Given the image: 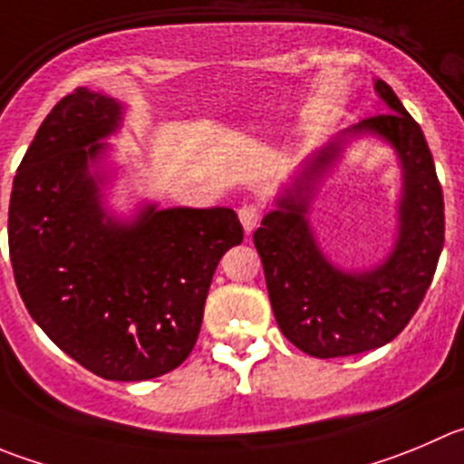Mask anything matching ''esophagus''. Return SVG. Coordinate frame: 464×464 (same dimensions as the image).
I'll use <instances>...</instances> for the list:
<instances>
[{"label": "esophagus", "instance_id": "obj_1", "mask_svg": "<svg viewBox=\"0 0 464 464\" xmlns=\"http://www.w3.org/2000/svg\"><path fill=\"white\" fill-rule=\"evenodd\" d=\"M239 220L241 225H244L246 232H253V229L257 227L259 220H262V209H259V205H255V202H246V205H241Z\"/></svg>", "mask_w": 464, "mask_h": 464}]
</instances>
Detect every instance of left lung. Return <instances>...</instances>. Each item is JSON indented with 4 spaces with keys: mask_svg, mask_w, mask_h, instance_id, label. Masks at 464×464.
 Returning <instances> with one entry per match:
<instances>
[{
    "mask_svg": "<svg viewBox=\"0 0 464 464\" xmlns=\"http://www.w3.org/2000/svg\"><path fill=\"white\" fill-rule=\"evenodd\" d=\"M376 91L390 111L364 118L319 150L253 235L282 334L321 360L392 342L421 305L444 246V196L421 127L382 79ZM367 130L392 142L401 159L400 239L381 267L348 274L320 253L304 216L314 184L336 160L345 134Z\"/></svg>",
    "mask_w": 464,
    "mask_h": 464,
    "instance_id": "1",
    "label": "left lung"
}]
</instances>
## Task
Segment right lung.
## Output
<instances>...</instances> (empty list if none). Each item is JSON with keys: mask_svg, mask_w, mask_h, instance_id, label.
<instances>
[{"mask_svg": "<svg viewBox=\"0 0 464 464\" xmlns=\"http://www.w3.org/2000/svg\"><path fill=\"white\" fill-rule=\"evenodd\" d=\"M121 121V102L83 86L47 113L13 179L8 253L47 337L95 376L136 382L193 351L211 277L244 227L227 207L107 216L88 166Z\"/></svg>", "mask_w": 464, "mask_h": 464, "instance_id": "1", "label": "right lung"}]
</instances>
